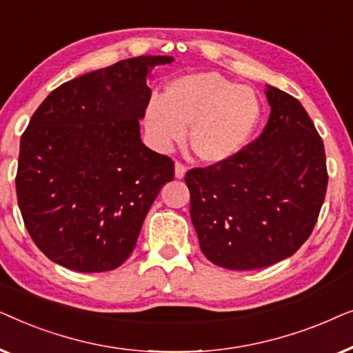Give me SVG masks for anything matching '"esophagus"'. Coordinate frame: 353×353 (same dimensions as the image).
I'll list each match as a JSON object with an SVG mask.
<instances>
[{
    "label": "esophagus",
    "mask_w": 353,
    "mask_h": 353,
    "mask_svg": "<svg viewBox=\"0 0 353 353\" xmlns=\"http://www.w3.org/2000/svg\"><path fill=\"white\" fill-rule=\"evenodd\" d=\"M186 170H188V168H186L185 163L175 162V176H176V178H183V176H185Z\"/></svg>",
    "instance_id": "34e87169"
}]
</instances>
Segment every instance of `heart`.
I'll use <instances>...</instances> for the list:
<instances>
[{
	"mask_svg": "<svg viewBox=\"0 0 353 353\" xmlns=\"http://www.w3.org/2000/svg\"><path fill=\"white\" fill-rule=\"evenodd\" d=\"M259 117L260 104L252 88L204 72L172 81L163 101H149L144 127L159 151L183 141L185 128L191 127L192 151L202 161L220 162L245 146Z\"/></svg>",
	"mask_w": 353,
	"mask_h": 353,
	"instance_id": "1",
	"label": "heart"
}]
</instances>
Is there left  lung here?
<instances>
[{"label": "left lung", "instance_id": "obj_1", "mask_svg": "<svg viewBox=\"0 0 353 353\" xmlns=\"http://www.w3.org/2000/svg\"><path fill=\"white\" fill-rule=\"evenodd\" d=\"M263 132L233 157L186 172L190 214L202 254L228 270L291 257L325 202V144L294 96L268 86Z\"/></svg>", "mask_w": 353, "mask_h": 353}]
</instances>
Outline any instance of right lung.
I'll return each mask as SVG.
<instances>
[{
  "label": "right lung",
  "mask_w": 353,
  "mask_h": 353,
  "mask_svg": "<svg viewBox=\"0 0 353 353\" xmlns=\"http://www.w3.org/2000/svg\"><path fill=\"white\" fill-rule=\"evenodd\" d=\"M170 56H139L51 91L22 133L17 202L37 248L81 273L119 268L175 163L139 138L151 99V67Z\"/></svg>",
  "instance_id": "1"
}]
</instances>
